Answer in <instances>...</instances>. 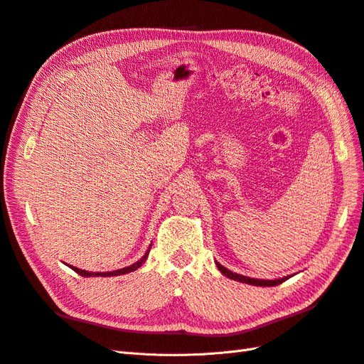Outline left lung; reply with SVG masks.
Listing matches in <instances>:
<instances>
[{
    "label": "left lung",
    "instance_id": "1",
    "mask_svg": "<svg viewBox=\"0 0 364 364\" xmlns=\"http://www.w3.org/2000/svg\"><path fill=\"white\" fill-rule=\"evenodd\" d=\"M215 266L217 269L222 272L226 278L229 279H234V281H238V282H243V284H249V285H257V287H274V285H279L282 284L284 281H287L289 278H291V274H289V277H284V278H278V279H258V278H249V277H245V274H238V273H234L230 272L229 269H226L225 266H222L218 261H215Z\"/></svg>",
    "mask_w": 364,
    "mask_h": 364
}]
</instances>
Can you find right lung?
Returning <instances> with one entry per match:
<instances>
[{
    "instance_id": "obj_1",
    "label": "right lung",
    "mask_w": 364,
    "mask_h": 364,
    "mask_svg": "<svg viewBox=\"0 0 364 364\" xmlns=\"http://www.w3.org/2000/svg\"><path fill=\"white\" fill-rule=\"evenodd\" d=\"M150 247H151V245L149 246V249H147V252L144 253V255L141 257V259H138L136 262H134L132 264V266H127V267H123V269H119V270H112V272H87V270H82V269H77V267H74V266H68L70 269H73L75 273H79L80 277H85V278H91V277H118V274H126V273H130V272H134V270H136V269H139L142 264L146 262V259H147V257H149V252H150Z\"/></svg>"
}]
</instances>
